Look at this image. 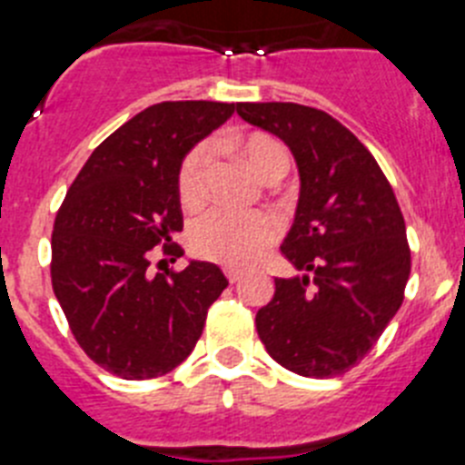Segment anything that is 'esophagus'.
Wrapping results in <instances>:
<instances>
[{
  "instance_id": "obj_1",
  "label": "esophagus",
  "mask_w": 465,
  "mask_h": 465,
  "mask_svg": "<svg viewBox=\"0 0 465 465\" xmlns=\"http://www.w3.org/2000/svg\"><path fill=\"white\" fill-rule=\"evenodd\" d=\"M225 277H228L230 283H237L242 277H244V272H242V270H235V268H225Z\"/></svg>"
}]
</instances>
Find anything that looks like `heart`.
Here are the masks:
<instances>
[{"mask_svg":"<svg viewBox=\"0 0 465 465\" xmlns=\"http://www.w3.org/2000/svg\"><path fill=\"white\" fill-rule=\"evenodd\" d=\"M242 155L261 179L286 174L289 153L270 134H252L242 143ZM212 143H200L183 160L179 172V200L186 209H197L209 195V172H212ZM277 235V223L265 212H225L213 209L193 223L188 244L193 253L207 261L242 268L256 261Z\"/></svg>","mask_w":465,"mask_h":465,"instance_id":"heart-1","label":"heart"}]
</instances>
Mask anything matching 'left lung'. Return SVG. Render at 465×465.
I'll use <instances>...</instances> for the list:
<instances>
[{
    "label": "left lung",
    "instance_id": "8db88e82",
    "mask_svg": "<svg viewBox=\"0 0 465 465\" xmlns=\"http://www.w3.org/2000/svg\"><path fill=\"white\" fill-rule=\"evenodd\" d=\"M237 114L282 139L300 176L282 244L300 274L274 279V298L256 314L258 338L286 371L342 375L402 305L410 249L396 195L371 151L326 111L244 102Z\"/></svg>",
    "mask_w": 465,
    "mask_h": 465
}]
</instances>
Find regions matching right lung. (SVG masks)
Here are the masks:
<instances>
[{"mask_svg":"<svg viewBox=\"0 0 465 465\" xmlns=\"http://www.w3.org/2000/svg\"><path fill=\"white\" fill-rule=\"evenodd\" d=\"M235 104L160 102L93 151L55 216L51 279L74 338L106 372L151 380L186 361L207 310L228 279L219 265L188 261L182 272H149L153 246L182 232L179 172L197 142Z\"/></svg>","mask_w":465,"mask_h":465,"instance_id":"1","label":"right lung"}]
</instances>
